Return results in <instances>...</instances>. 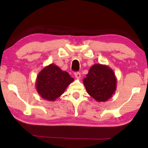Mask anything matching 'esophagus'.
<instances>
[{"label":"esophagus","mask_w":148,"mask_h":148,"mask_svg":"<svg viewBox=\"0 0 148 148\" xmlns=\"http://www.w3.org/2000/svg\"><path fill=\"white\" fill-rule=\"evenodd\" d=\"M74 76L77 79H79L80 77H81V74H80L79 72H75V73H74Z\"/></svg>","instance_id":"34e87169"}]
</instances>
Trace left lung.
<instances>
[{"label":"left lung","instance_id":"obj_1","mask_svg":"<svg viewBox=\"0 0 148 148\" xmlns=\"http://www.w3.org/2000/svg\"><path fill=\"white\" fill-rule=\"evenodd\" d=\"M88 94L97 102H106L116 91L117 78L108 65L95 64L83 80Z\"/></svg>","mask_w":148,"mask_h":148}]
</instances>
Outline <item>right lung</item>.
Listing matches in <instances>:
<instances>
[{
    "label": "right lung",
    "instance_id": "add662e5",
    "mask_svg": "<svg viewBox=\"0 0 148 148\" xmlns=\"http://www.w3.org/2000/svg\"><path fill=\"white\" fill-rule=\"evenodd\" d=\"M74 78L54 64H50L39 72L36 79V89L42 99L55 101L63 94Z\"/></svg>",
    "mask_w": 148,
    "mask_h": 148
}]
</instances>
